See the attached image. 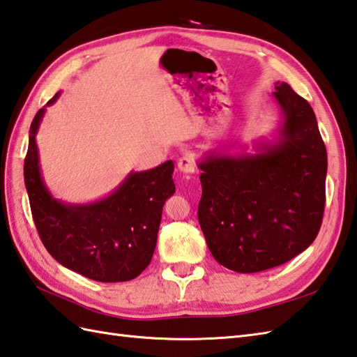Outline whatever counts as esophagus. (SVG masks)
I'll return each mask as SVG.
<instances>
[{
    "label": "esophagus",
    "mask_w": 357,
    "mask_h": 357,
    "mask_svg": "<svg viewBox=\"0 0 357 357\" xmlns=\"http://www.w3.org/2000/svg\"><path fill=\"white\" fill-rule=\"evenodd\" d=\"M177 166H178V169H180L181 172H185V174H194V172H197L195 160H194V158H192L191 155H188V154L178 158Z\"/></svg>",
    "instance_id": "34e87169"
}]
</instances>
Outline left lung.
Listing matches in <instances>:
<instances>
[{
	"label": "left lung",
	"mask_w": 357,
	"mask_h": 357,
	"mask_svg": "<svg viewBox=\"0 0 357 357\" xmlns=\"http://www.w3.org/2000/svg\"><path fill=\"white\" fill-rule=\"evenodd\" d=\"M273 99L281 125L255 154L209 153L199 168V223L221 266L255 273L304 252L318 235L326 206L327 149L310 104L286 82Z\"/></svg>",
	"instance_id": "8db88e82"
}]
</instances>
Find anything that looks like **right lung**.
<instances>
[{
	"label": "right lung",
	"mask_w": 357,
	"mask_h": 357,
	"mask_svg": "<svg viewBox=\"0 0 357 357\" xmlns=\"http://www.w3.org/2000/svg\"><path fill=\"white\" fill-rule=\"evenodd\" d=\"M61 93L47 102H56ZM45 107L30 125L24 181L31 215L45 249L59 264L100 282L134 280L151 263L166 199L176 192L171 160L153 169L130 172L114 191L98 202L56 200L39 166L36 132Z\"/></svg>",
	"instance_id": "right-lung-1"
}]
</instances>
